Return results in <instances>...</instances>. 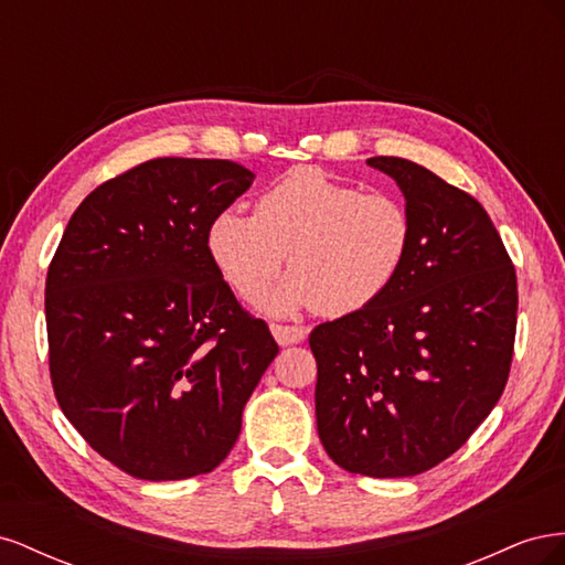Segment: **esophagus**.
Segmentation results:
<instances>
[{
  "label": "esophagus",
  "instance_id": "1",
  "mask_svg": "<svg viewBox=\"0 0 565 565\" xmlns=\"http://www.w3.org/2000/svg\"><path fill=\"white\" fill-rule=\"evenodd\" d=\"M270 332H273V337H276V341H278L280 347L299 344V341H303V337H306V330L299 328V324H278V322H273L270 324Z\"/></svg>",
  "mask_w": 565,
  "mask_h": 565
}]
</instances>
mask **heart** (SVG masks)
<instances>
[{"label":"heart","mask_w":565,"mask_h":565,"mask_svg":"<svg viewBox=\"0 0 565 565\" xmlns=\"http://www.w3.org/2000/svg\"><path fill=\"white\" fill-rule=\"evenodd\" d=\"M413 214L403 198L297 167L256 198L254 214L221 210L207 252L224 280L247 301L266 295L287 264L295 268L270 311L318 309L351 316L382 299L413 247Z\"/></svg>","instance_id":"1"}]
</instances>
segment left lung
Wrapping results in <instances>:
<instances>
[{
    "label": "left lung",
    "instance_id": "8db88e82",
    "mask_svg": "<svg viewBox=\"0 0 565 565\" xmlns=\"http://www.w3.org/2000/svg\"><path fill=\"white\" fill-rule=\"evenodd\" d=\"M367 164L396 179L413 247L382 299L311 332L316 419L334 465L403 478L457 452L500 401L519 289L481 202L403 158Z\"/></svg>",
    "mask_w": 565,
    "mask_h": 565
}]
</instances>
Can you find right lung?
<instances>
[{"label": "right lung", "mask_w": 565, "mask_h": 565, "mask_svg": "<svg viewBox=\"0 0 565 565\" xmlns=\"http://www.w3.org/2000/svg\"><path fill=\"white\" fill-rule=\"evenodd\" d=\"M252 181L231 160L136 164L82 200L49 264L56 401L100 457L141 481L216 469L278 355L207 252L210 221Z\"/></svg>", "instance_id": "1"}]
</instances>
